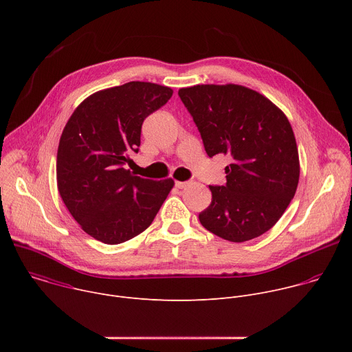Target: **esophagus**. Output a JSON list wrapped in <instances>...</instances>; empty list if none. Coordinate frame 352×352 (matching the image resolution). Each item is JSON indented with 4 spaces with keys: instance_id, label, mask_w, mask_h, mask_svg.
<instances>
[{
    "instance_id": "1",
    "label": "esophagus",
    "mask_w": 352,
    "mask_h": 352,
    "mask_svg": "<svg viewBox=\"0 0 352 352\" xmlns=\"http://www.w3.org/2000/svg\"><path fill=\"white\" fill-rule=\"evenodd\" d=\"M186 184H188V182H182V181H177V182H175V186H177V188H179V189H182V188H185V186H186Z\"/></svg>"
}]
</instances>
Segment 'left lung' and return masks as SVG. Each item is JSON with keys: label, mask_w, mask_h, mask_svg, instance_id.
<instances>
[{"label": "left lung", "mask_w": 352, "mask_h": 352, "mask_svg": "<svg viewBox=\"0 0 352 352\" xmlns=\"http://www.w3.org/2000/svg\"><path fill=\"white\" fill-rule=\"evenodd\" d=\"M209 157L228 155L226 185H209L212 204L199 221L214 235L245 242L283 216L299 179L298 148L284 113L239 85H196L178 90Z\"/></svg>", "instance_id": "left-lung-1"}]
</instances>
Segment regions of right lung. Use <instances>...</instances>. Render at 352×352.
Here are the masks:
<instances>
[{
    "instance_id": "add662e5",
    "label": "right lung",
    "mask_w": 352,
    "mask_h": 352,
    "mask_svg": "<svg viewBox=\"0 0 352 352\" xmlns=\"http://www.w3.org/2000/svg\"><path fill=\"white\" fill-rule=\"evenodd\" d=\"M173 90L128 82L100 90L68 120L57 152V185L82 230L109 245L143 232L155 220L174 181L144 179L125 168L138 153L142 124L163 107Z\"/></svg>"
}]
</instances>
